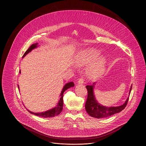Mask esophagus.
Listing matches in <instances>:
<instances>
[{"instance_id":"esophagus-1","label":"esophagus","mask_w":146,"mask_h":146,"mask_svg":"<svg viewBox=\"0 0 146 146\" xmlns=\"http://www.w3.org/2000/svg\"><path fill=\"white\" fill-rule=\"evenodd\" d=\"M83 83H84V79L83 78L79 79L78 81V83L79 84H82Z\"/></svg>"}]
</instances>
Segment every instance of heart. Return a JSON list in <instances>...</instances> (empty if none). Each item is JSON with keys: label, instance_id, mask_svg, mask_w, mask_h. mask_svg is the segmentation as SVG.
<instances>
[{"label": "heart", "instance_id": "obj_1", "mask_svg": "<svg viewBox=\"0 0 146 146\" xmlns=\"http://www.w3.org/2000/svg\"><path fill=\"white\" fill-rule=\"evenodd\" d=\"M100 52L97 50L90 49L82 52L78 58L77 64L79 66L89 65L95 61L87 69V74L90 78H96L104 72L106 60L104 56H101Z\"/></svg>", "mask_w": 146, "mask_h": 146}]
</instances>
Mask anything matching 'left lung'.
<instances>
[{
	"label": "left lung",
	"instance_id": "obj_1",
	"mask_svg": "<svg viewBox=\"0 0 146 146\" xmlns=\"http://www.w3.org/2000/svg\"><path fill=\"white\" fill-rule=\"evenodd\" d=\"M94 83H93V84ZM132 86L129 90V94L132 90ZM94 85L87 86L86 88L88 91V97L86 102L85 108L88 114L97 118H106L108 116H111L115 113L120 112L123 110L124 108L126 107L129 98L127 99L125 102L122 106L118 107H107L103 106H101L96 100L94 93H93V88Z\"/></svg>",
	"mask_w": 146,
	"mask_h": 146
}]
</instances>
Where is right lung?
<instances>
[{"instance_id": "add662e5", "label": "right lung", "mask_w": 146, "mask_h": 146, "mask_svg": "<svg viewBox=\"0 0 146 146\" xmlns=\"http://www.w3.org/2000/svg\"><path fill=\"white\" fill-rule=\"evenodd\" d=\"M37 44H38L36 43V44H32V45H31L28 49V50H27V51L25 52V53L23 56L22 58H24L28 53H29L33 49L35 48L37 46ZM19 73H21V70L19 71ZM74 86V83L71 82L68 83L64 86L63 90H62L61 94H60V100L59 101V102H58V104H57L56 107H54V108H52V110H50L49 111H45L44 112L34 113L30 111H29V110H28V111L31 113L33 114L36 115L37 116L41 117H43V118L53 117L56 116L57 115H58L59 114H60V113L61 112V111H62V109H63V93H64V92L66 90H68V88H69L70 87H72ZM18 88H19V86H18Z\"/></svg>"}]
</instances>
